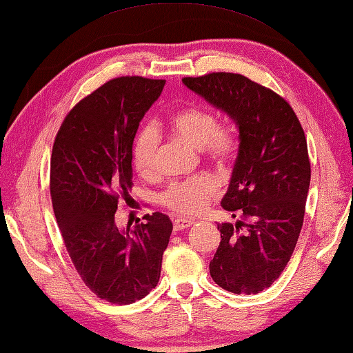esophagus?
<instances>
[{"label": "esophagus", "instance_id": "obj_1", "mask_svg": "<svg viewBox=\"0 0 353 353\" xmlns=\"http://www.w3.org/2000/svg\"><path fill=\"white\" fill-rule=\"evenodd\" d=\"M192 225H195V220H192V219L180 217V219H175V220H173V230H175V231L188 230V228H190Z\"/></svg>", "mask_w": 353, "mask_h": 353}]
</instances>
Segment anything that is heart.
Wrapping results in <instances>:
<instances>
[{"instance_id": "heart-1", "label": "heart", "mask_w": 353, "mask_h": 353, "mask_svg": "<svg viewBox=\"0 0 353 353\" xmlns=\"http://www.w3.org/2000/svg\"><path fill=\"white\" fill-rule=\"evenodd\" d=\"M172 134L188 145L205 150L212 159L223 163L237 150V139L231 130L219 127L211 111L186 108L169 117ZM158 133L153 127H144L133 142V165L141 176L150 178L157 167ZM217 183L209 176L172 183L161 195V201L173 212L192 215L200 212L217 194Z\"/></svg>"}]
</instances>
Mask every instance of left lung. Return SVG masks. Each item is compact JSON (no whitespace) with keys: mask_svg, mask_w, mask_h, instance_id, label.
<instances>
[{"mask_svg":"<svg viewBox=\"0 0 353 353\" xmlns=\"http://www.w3.org/2000/svg\"><path fill=\"white\" fill-rule=\"evenodd\" d=\"M183 83L236 122L239 153L221 200L243 220L219 223L211 277L231 293L268 288L292 257L304 221L310 161L301 122L285 99L242 74L211 72Z\"/></svg>","mask_w":353,"mask_h":353,"instance_id":"left-lung-1","label":"left lung"}]
</instances>
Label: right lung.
I'll use <instances>...</instances> for the list:
<instances>
[{
  "label": "right lung",
  "instance_id": "add662e5",
  "mask_svg": "<svg viewBox=\"0 0 353 353\" xmlns=\"http://www.w3.org/2000/svg\"><path fill=\"white\" fill-rule=\"evenodd\" d=\"M164 85L110 80L68 113L54 141L51 199L61 237L85 285L111 304H133L158 285L173 230L161 212L134 230L116 225L117 200L133 184L136 132Z\"/></svg>",
  "mask_w": 353,
  "mask_h": 353
}]
</instances>
